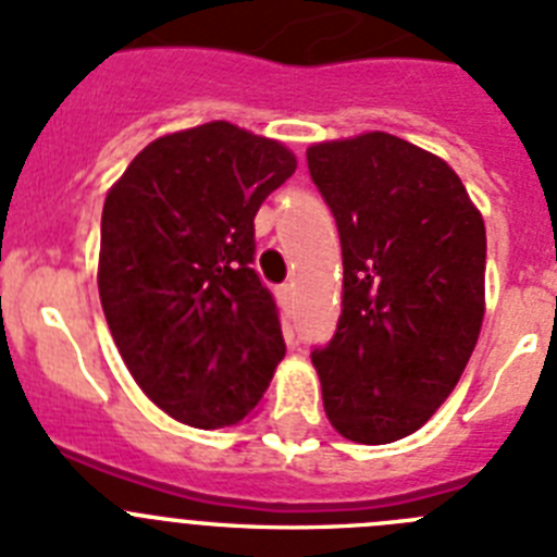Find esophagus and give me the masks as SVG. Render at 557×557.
<instances>
[{
    "instance_id": "esophagus-1",
    "label": "esophagus",
    "mask_w": 557,
    "mask_h": 557,
    "mask_svg": "<svg viewBox=\"0 0 557 557\" xmlns=\"http://www.w3.org/2000/svg\"><path fill=\"white\" fill-rule=\"evenodd\" d=\"M280 297H283V299H285V302H288V299H292V297H294V283H285V285H283V288H280Z\"/></svg>"
}]
</instances>
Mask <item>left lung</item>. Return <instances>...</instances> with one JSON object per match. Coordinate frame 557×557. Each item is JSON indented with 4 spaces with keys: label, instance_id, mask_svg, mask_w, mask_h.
Returning <instances> with one entry per match:
<instances>
[{
    "label": "left lung",
    "instance_id": "1",
    "mask_svg": "<svg viewBox=\"0 0 557 557\" xmlns=\"http://www.w3.org/2000/svg\"><path fill=\"white\" fill-rule=\"evenodd\" d=\"M342 240V313L313 350L342 437H409L454 393L485 317V221L446 159L386 132L313 143Z\"/></svg>",
    "mask_w": 557,
    "mask_h": 557
}]
</instances>
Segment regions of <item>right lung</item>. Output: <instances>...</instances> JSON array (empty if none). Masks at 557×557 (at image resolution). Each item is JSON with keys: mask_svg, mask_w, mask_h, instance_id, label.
Instances as JSON below:
<instances>
[{"mask_svg": "<svg viewBox=\"0 0 557 557\" xmlns=\"http://www.w3.org/2000/svg\"><path fill=\"white\" fill-rule=\"evenodd\" d=\"M297 171L283 143L212 123L164 134L111 185L98 288L125 367L193 429L238 425L285 356L255 260V215Z\"/></svg>", "mask_w": 557, "mask_h": 557, "instance_id": "add662e5", "label": "right lung"}]
</instances>
